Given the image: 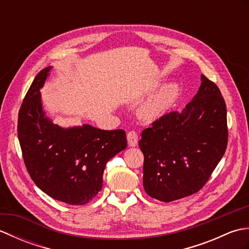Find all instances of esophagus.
<instances>
[{
	"label": "esophagus",
	"mask_w": 249,
	"mask_h": 249,
	"mask_svg": "<svg viewBox=\"0 0 249 249\" xmlns=\"http://www.w3.org/2000/svg\"><path fill=\"white\" fill-rule=\"evenodd\" d=\"M127 142H128V145L131 147L138 145V134L134 130L129 131L127 134Z\"/></svg>",
	"instance_id": "1"
}]
</instances>
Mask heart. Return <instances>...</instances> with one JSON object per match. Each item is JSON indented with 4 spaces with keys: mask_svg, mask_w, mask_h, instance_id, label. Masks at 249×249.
Masks as SVG:
<instances>
[{
    "mask_svg": "<svg viewBox=\"0 0 249 249\" xmlns=\"http://www.w3.org/2000/svg\"><path fill=\"white\" fill-rule=\"evenodd\" d=\"M178 91L176 83L163 84L141 105V115L146 120L160 119L176 100Z\"/></svg>",
    "mask_w": 249,
    "mask_h": 249,
    "instance_id": "heart-1",
    "label": "heart"
}]
</instances>
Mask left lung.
<instances>
[{
    "mask_svg": "<svg viewBox=\"0 0 249 249\" xmlns=\"http://www.w3.org/2000/svg\"><path fill=\"white\" fill-rule=\"evenodd\" d=\"M227 109L219 89L201 75V86L181 112L161 116L142 131L143 187L162 202L197 193L223 158Z\"/></svg>",
    "mask_w": 249,
    "mask_h": 249,
    "instance_id": "left-lung-1",
    "label": "left lung"
}]
</instances>
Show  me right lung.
<instances>
[{
  "instance_id": "obj_1",
  "label": "right lung",
  "mask_w": 249,
  "mask_h": 249,
  "mask_svg": "<svg viewBox=\"0 0 249 249\" xmlns=\"http://www.w3.org/2000/svg\"><path fill=\"white\" fill-rule=\"evenodd\" d=\"M51 70L44 68L25 95L18 116V138L37 186L55 200L82 205L102 190L106 165L126 149L127 140L123 129L54 124L45 112L40 94Z\"/></svg>"
}]
</instances>
